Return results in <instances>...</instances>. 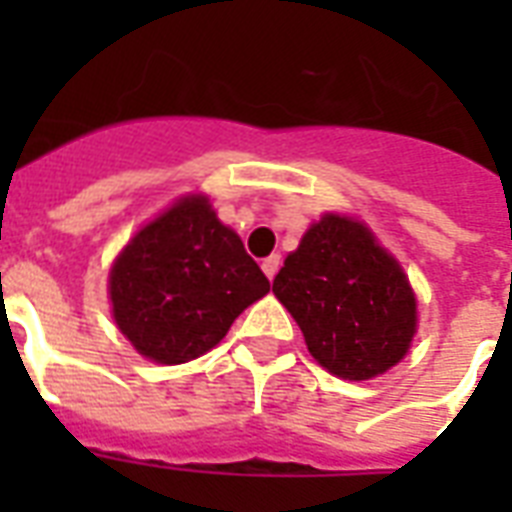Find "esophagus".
<instances>
[{
  "label": "esophagus",
  "mask_w": 512,
  "mask_h": 512,
  "mask_svg": "<svg viewBox=\"0 0 512 512\" xmlns=\"http://www.w3.org/2000/svg\"><path fill=\"white\" fill-rule=\"evenodd\" d=\"M281 268V257L279 255H271V257H265L263 260V273L268 276V279H273L276 273H279Z\"/></svg>",
  "instance_id": "34e87169"
}]
</instances>
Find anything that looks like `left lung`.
<instances>
[{
    "instance_id": "1",
    "label": "left lung",
    "mask_w": 512,
    "mask_h": 512,
    "mask_svg": "<svg viewBox=\"0 0 512 512\" xmlns=\"http://www.w3.org/2000/svg\"><path fill=\"white\" fill-rule=\"evenodd\" d=\"M273 295L295 316L311 356L342 380L396 366L417 329V303L401 265L369 228L324 215L284 260Z\"/></svg>"
}]
</instances>
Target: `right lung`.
<instances>
[{"mask_svg":"<svg viewBox=\"0 0 512 512\" xmlns=\"http://www.w3.org/2000/svg\"><path fill=\"white\" fill-rule=\"evenodd\" d=\"M271 281L204 196H185L148 223L111 268L122 335L151 361L185 364L223 340Z\"/></svg>","mask_w":512,"mask_h":512,"instance_id":"obj_1","label":"right lung"}]
</instances>
